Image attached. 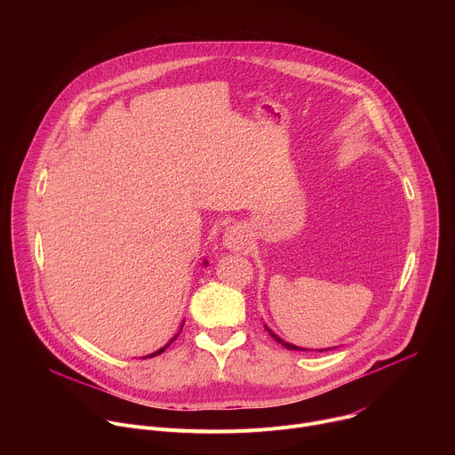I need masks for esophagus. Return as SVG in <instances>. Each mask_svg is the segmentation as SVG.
I'll return each mask as SVG.
<instances>
[{
	"label": "esophagus",
	"mask_w": 455,
	"mask_h": 455,
	"mask_svg": "<svg viewBox=\"0 0 455 455\" xmlns=\"http://www.w3.org/2000/svg\"><path fill=\"white\" fill-rule=\"evenodd\" d=\"M223 244L234 251H239L243 248H246L248 244V239H246V234L244 230L239 227V225H234V227H228L223 234Z\"/></svg>",
	"instance_id": "obj_1"
}]
</instances>
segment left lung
Masks as SVG:
<instances>
[{"instance_id": "8db88e82", "label": "left lung", "mask_w": 455, "mask_h": 455, "mask_svg": "<svg viewBox=\"0 0 455 455\" xmlns=\"http://www.w3.org/2000/svg\"><path fill=\"white\" fill-rule=\"evenodd\" d=\"M265 330L270 333V337H272L275 342H279V344H281V346H284L286 349H290V351H307V349H302V347H297V346H293V344H288V342H284V340H283V339H279V337H277V335H275V333H274V331H272L268 326H265Z\"/></svg>"}]
</instances>
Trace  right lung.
Here are the masks:
<instances>
[{
    "instance_id": "add662e5",
    "label": "right lung",
    "mask_w": 455,
    "mask_h": 455,
    "mask_svg": "<svg viewBox=\"0 0 455 455\" xmlns=\"http://www.w3.org/2000/svg\"><path fill=\"white\" fill-rule=\"evenodd\" d=\"M205 265H207V261H205ZM181 326H183V323H181ZM176 337H178V335H176ZM176 337H174V339H176ZM174 339H172V340H171V342H169V344H167V346H164V347H162V349H158V351H156V353H153V355H149V356H156V355H160V353H164V351H165V349H167V347H169V346H171V344H172V342H174Z\"/></svg>"
}]
</instances>
